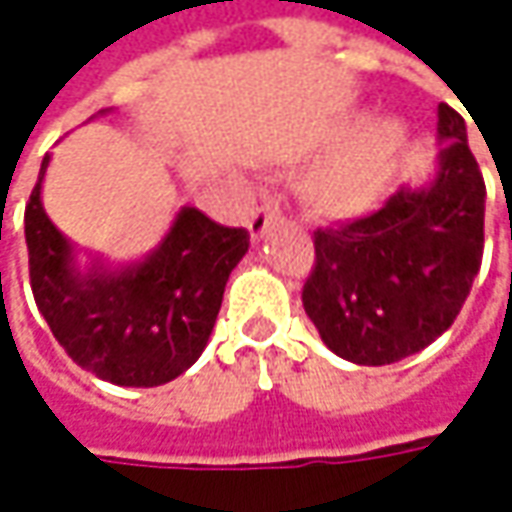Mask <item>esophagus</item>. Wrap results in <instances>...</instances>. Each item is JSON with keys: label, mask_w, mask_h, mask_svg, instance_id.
Segmentation results:
<instances>
[{"label": "esophagus", "mask_w": 512, "mask_h": 512, "mask_svg": "<svg viewBox=\"0 0 512 512\" xmlns=\"http://www.w3.org/2000/svg\"><path fill=\"white\" fill-rule=\"evenodd\" d=\"M283 218V212H280V206L277 203H263V206H257L255 212H252V221H249V232H252V238L260 240L266 232H269V226Z\"/></svg>", "instance_id": "esophagus-1"}]
</instances>
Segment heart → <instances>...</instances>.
<instances>
[{"mask_svg":"<svg viewBox=\"0 0 512 512\" xmlns=\"http://www.w3.org/2000/svg\"><path fill=\"white\" fill-rule=\"evenodd\" d=\"M337 152L309 181V203L326 218H360L391 189L402 155L408 150V127L391 118H371L362 127H337L331 138Z\"/></svg>","mask_w":512,"mask_h":512,"instance_id":"1","label":"heart"}]
</instances>
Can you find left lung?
Listing matches in <instances>:
<instances>
[{"label":"left lung","mask_w":512,"mask_h":512,"mask_svg":"<svg viewBox=\"0 0 512 512\" xmlns=\"http://www.w3.org/2000/svg\"><path fill=\"white\" fill-rule=\"evenodd\" d=\"M439 172L377 212L314 232L303 309L323 343L357 365H391L442 337L485 249V178L465 118L439 104Z\"/></svg>","instance_id":"obj_1"}]
</instances>
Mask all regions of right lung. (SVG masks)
Here are the masks:
<instances>
[{
	"instance_id": "right-lung-1",
	"label": "right lung",
	"mask_w": 512,
	"mask_h": 512,
	"mask_svg": "<svg viewBox=\"0 0 512 512\" xmlns=\"http://www.w3.org/2000/svg\"><path fill=\"white\" fill-rule=\"evenodd\" d=\"M47 161L25 206V240L30 289L53 337L76 365L113 385L155 388L181 377L206 348L249 232L184 206L147 260L84 274L42 206Z\"/></svg>"
}]
</instances>
